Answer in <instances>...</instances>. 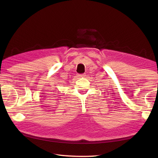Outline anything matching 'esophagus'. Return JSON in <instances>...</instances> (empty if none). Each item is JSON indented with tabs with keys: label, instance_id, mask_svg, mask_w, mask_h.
I'll return each mask as SVG.
<instances>
[{
	"label": "esophagus",
	"instance_id": "esophagus-1",
	"mask_svg": "<svg viewBox=\"0 0 158 158\" xmlns=\"http://www.w3.org/2000/svg\"><path fill=\"white\" fill-rule=\"evenodd\" d=\"M85 74H81V75H78L79 77H85Z\"/></svg>",
	"mask_w": 158,
	"mask_h": 158
}]
</instances>
